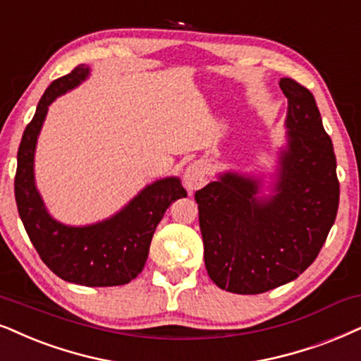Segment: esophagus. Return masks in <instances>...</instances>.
<instances>
[{
	"label": "esophagus",
	"instance_id": "34e87169",
	"mask_svg": "<svg viewBox=\"0 0 361 361\" xmlns=\"http://www.w3.org/2000/svg\"><path fill=\"white\" fill-rule=\"evenodd\" d=\"M183 183L188 191H196L207 183V168L202 161H193L186 166L183 173Z\"/></svg>",
	"mask_w": 361,
	"mask_h": 361
}]
</instances>
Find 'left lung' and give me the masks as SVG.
<instances>
[{
	"label": "left lung",
	"instance_id": "8db88e82",
	"mask_svg": "<svg viewBox=\"0 0 361 361\" xmlns=\"http://www.w3.org/2000/svg\"><path fill=\"white\" fill-rule=\"evenodd\" d=\"M280 88L288 109L275 171H223L195 193L204 267L231 293H264L298 278L320 253L338 209L336 158L317 102L291 78H281Z\"/></svg>",
	"mask_w": 361,
	"mask_h": 361
}]
</instances>
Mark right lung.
<instances>
[{"label":"right lung","instance_id":"obj_1","mask_svg":"<svg viewBox=\"0 0 361 361\" xmlns=\"http://www.w3.org/2000/svg\"><path fill=\"white\" fill-rule=\"evenodd\" d=\"M90 71L86 65L76 66L70 75L54 80L41 97L18 149L15 198L31 243L54 275L83 286H118L140 275L158 223L186 191L180 178L166 176L145 186L106 220L73 226L51 216L36 188V143L49 104L83 83Z\"/></svg>","mask_w":361,"mask_h":361}]
</instances>
